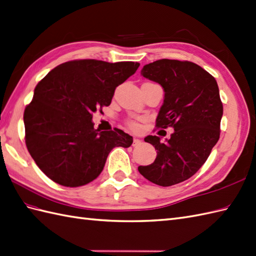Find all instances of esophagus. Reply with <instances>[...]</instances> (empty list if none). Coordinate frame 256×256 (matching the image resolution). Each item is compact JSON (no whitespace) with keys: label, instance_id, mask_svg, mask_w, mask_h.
Instances as JSON below:
<instances>
[{"label":"esophagus","instance_id":"34e87169","mask_svg":"<svg viewBox=\"0 0 256 256\" xmlns=\"http://www.w3.org/2000/svg\"><path fill=\"white\" fill-rule=\"evenodd\" d=\"M139 144H141V140L134 138V142H132V146H138Z\"/></svg>","mask_w":256,"mask_h":256}]
</instances>
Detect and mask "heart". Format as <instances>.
I'll use <instances>...</instances> for the list:
<instances>
[{"mask_svg":"<svg viewBox=\"0 0 256 256\" xmlns=\"http://www.w3.org/2000/svg\"><path fill=\"white\" fill-rule=\"evenodd\" d=\"M128 124H129V127L132 128V129H136V128H138V124H136L134 122H129Z\"/></svg>","mask_w":256,"mask_h":256,"instance_id":"b5f03b06","label":"heart"}]
</instances>
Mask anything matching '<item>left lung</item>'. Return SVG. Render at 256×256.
Masks as SVG:
<instances>
[{
    "label": "left lung",
    "mask_w": 256,
    "mask_h": 256,
    "mask_svg": "<svg viewBox=\"0 0 256 256\" xmlns=\"http://www.w3.org/2000/svg\"><path fill=\"white\" fill-rule=\"evenodd\" d=\"M141 74L163 86L164 103L155 126L172 127L174 132L164 142L158 136L144 138L158 155L154 163L139 166L138 170L155 184H177L200 170L220 139V90L210 74L188 60H155L143 66Z\"/></svg>",
    "instance_id": "1"
}]
</instances>
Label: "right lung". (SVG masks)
Masks as SVG:
<instances>
[{
    "label": "right lung",
    "mask_w": 256,
    "mask_h": 256,
    "mask_svg": "<svg viewBox=\"0 0 256 256\" xmlns=\"http://www.w3.org/2000/svg\"><path fill=\"white\" fill-rule=\"evenodd\" d=\"M140 66L134 62L74 60L55 67L36 84L24 113V140L36 164L60 186H84L103 170L115 146L132 136L120 129L100 132L93 113L108 106L116 86Z\"/></svg>",
    "instance_id": "1"
}]
</instances>
